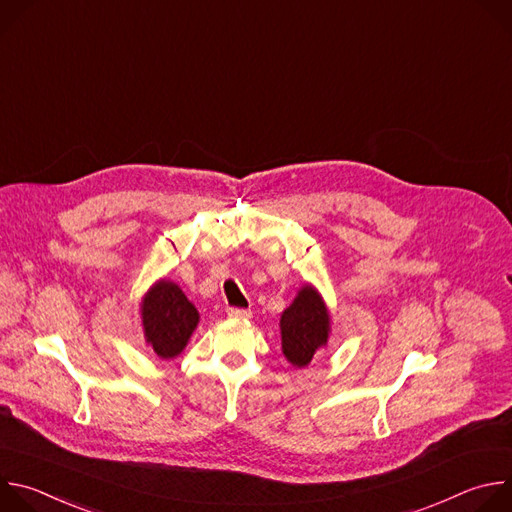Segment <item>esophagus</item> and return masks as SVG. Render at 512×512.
I'll use <instances>...</instances> for the list:
<instances>
[{
    "mask_svg": "<svg viewBox=\"0 0 512 512\" xmlns=\"http://www.w3.org/2000/svg\"><path fill=\"white\" fill-rule=\"evenodd\" d=\"M227 314H229L231 318H241V320L251 318V310H247V308H229Z\"/></svg>",
    "mask_w": 512,
    "mask_h": 512,
    "instance_id": "obj_1",
    "label": "esophagus"
}]
</instances>
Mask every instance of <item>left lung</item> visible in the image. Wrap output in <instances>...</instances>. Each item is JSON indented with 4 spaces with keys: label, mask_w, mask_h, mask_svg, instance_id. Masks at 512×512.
Returning <instances> with one entry per match:
<instances>
[{
    "label": "left lung",
    "mask_w": 512,
    "mask_h": 512,
    "mask_svg": "<svg viewBox=\"0 0 512 512\" xmlns=\"http://www.w3.org/2000/svg\"><path fill=\"white\" fill-rule=\"evenodd\" d=\"M279 328L285 358L298 369L308 367L330 334V314L312 285L300 289L296 300L281 314Z\"/></svg>",
    "instance_id": "left-lung-1"
}]
</instances>
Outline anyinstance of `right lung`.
<instances>
[{
  "label": "right lung",
  "instance_id": "right-lung-1",
  "mask_svg": "<svg viewBox=\"0 0 512 512\" xmlns=\"http://www.w3.org/2000/svg\"><path fill=\"white\" fill-rule=\"evenodd\" d=\"M198 310L168 279L158 281L141 302L143 334L160 358L178 356L198 326Z\"/></svg>",
  "mask_w": 512,
  "mask_h": 512
}]
</instances>
